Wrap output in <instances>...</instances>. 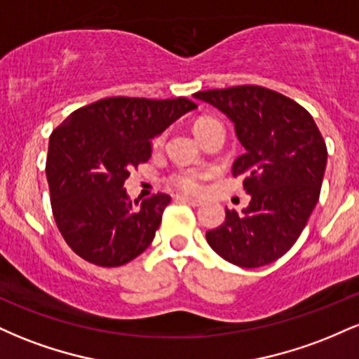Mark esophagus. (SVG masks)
I'll return each instance as SVG.
<instances>
[{"label":"esophagus","mask_w":359,"mask_h":359,"mask_svg":"<svg viewBox=\"0 0 359 359\" xmlns=\"http://www.w3.org/2000/svg\"><path fill=\"white\" fill-rule=\"evenodd\" d=\"M177 201H180V203H185L189 205H194V208H197V205L203 204V201H201V199H194V197L185 196V194H180V196H177Z\"/></svg>","instance_id":"obj_1"}]
</instances>
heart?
<instances>
[{
    "mask_svg": "<svg viewBox=\"0 0 359 359\" xmlns=\"http://www.w3.org/2000/svg\"><path fill=\"white\" fill-rule=\"evenodd\" d=\"M208 121H211V118L197 119L196 125H194V130ZM156 142H160V140H156ZM203 180H204V174L197 170H182V172H177V174L172 177V182H174L175 187L187 194L199 192L201 189H203Z\"/></svg>",
    "mask_w": 359,
    "mask_h": 359,
    "instance_id": "b5f03b06",
    "label": "heart"
}]
</instances>
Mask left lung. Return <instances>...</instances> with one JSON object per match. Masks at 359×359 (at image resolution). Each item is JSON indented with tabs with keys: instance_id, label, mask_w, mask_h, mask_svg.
<instances>
[{
	"instance_id": "1",
	"label": "left lung",
	"mask_w": 359,
	"mask_h": 359,
	"mask_svg": "<svg viewBox=\"0 0 359 359\" xmlns=\"http://www.w3.org/2000/svg\"><path fill=\"white\" fill-rule=\"evenodd\" d=\"M234 125L245 154L233 175H245L251 196L241 214L226 209L219 228L205 233L209 246L233 265L257 269L287 253L319 201L327 148L314 118L290 97L262 86L194 94Z\"/></svg>"
}]
</instances>
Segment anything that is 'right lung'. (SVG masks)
<instances>
[{
  "instance_id": "add662e5",
  "label": "right lung",
  "mask_w": 359,
  "mask_h": 359,
  "mask_svg": "<svg viewBox=\"0 0 359 359\" xmlns=\"http://www.w3.org/2000/svg\"><path fill=\"white\" fill-rule=\"evenodd\" d=\"M196 108L185 97H108L52 131L45 172L57 228L74 253L119 266L150 246L170 196L131 203L123 184L150 160L151 140Z\"/></svg>"
}]
</instances>
